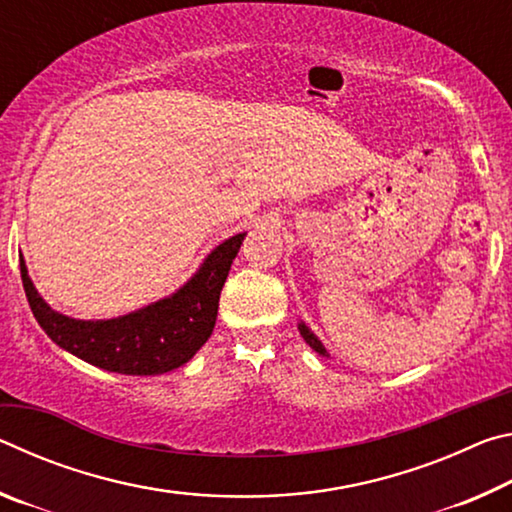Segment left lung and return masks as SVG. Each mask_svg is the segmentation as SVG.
Returning a JSON list of instances; mask_svg holds the SVG:
<instances>
[{
  "label": "left lung",
  "mask_w": 512,
  "mask_h": 512,
  "mask_svg": "<svg viewBox=\"0 0 512 512\" xmlns=\"http://www.w3.org/2000/svg\"><path fill=\"white\" fill-rule=\"evenodd\" d=\"M298 329H300L302 339L307 341V345H309L311 350H316L318 354H323V357H327V359H329V354H327V350H325V345L318 341V336H316L314 332H311V329H309L305 323H302V320H300V323H298Z\"/></svg>",
  "instance_id": "8db88e82"
}]
</instances>
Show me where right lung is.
Masks as SVG:
<instances>
[{"label": "right lung", "instance_id": "right-lung-1", "mask_svg": "<svg viewBox=\"0 0 512 512\" xmlns=\"http://www.w3.org/2000/svg\"><path fill=\"white\" fill-rule=\"evenodd\" d=\"M246 232L225 239L183 287L117 318L81 320L51 309L33 287L20 253V273L38 325L58 348L119 375H162L187 363L210 339L219 296Z\"/></svg>", "mask_w": 512, "mask_h": 512}]
</instances>
